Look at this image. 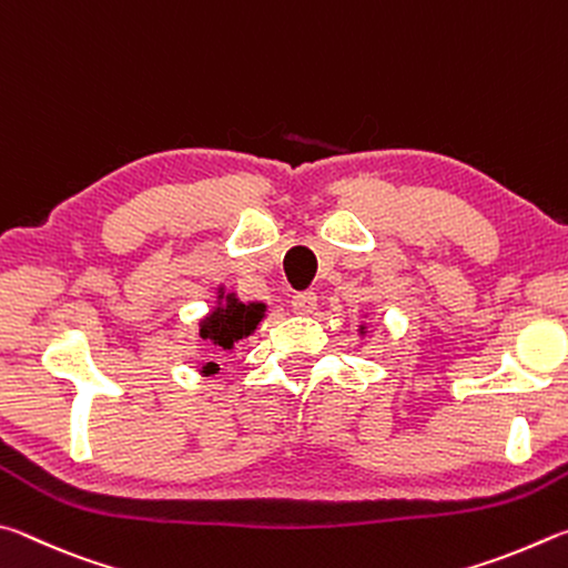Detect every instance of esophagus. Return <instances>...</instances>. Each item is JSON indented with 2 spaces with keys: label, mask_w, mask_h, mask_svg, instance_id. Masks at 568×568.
I'll use <instances>...</instances> for the list:
<instances>
[{
  "label": "esophagus",
  "mask_w": 568,
  "mask_h": 568,
  "mask_svg": "<svg viewBox=\"0 0 568 568\" xmlns=\"http://www.w3.org/2000/svg\"><path fill=\"white\" fill-rule=\"evenodd\" d=\"M292 310L296 314H312L316 310V294L314 292H300L292 296Z\"/></svg>",
  "instance_id": "esophagus-1"
}]
</instances>
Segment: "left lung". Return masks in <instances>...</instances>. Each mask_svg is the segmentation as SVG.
<instances>
[{
    "label": "left lung",
    "mask_w": 568,
    "mask_h": 568,
    "mask_svg": "<svg viewBox=\"0 0 568 568\" xmlns=\"http://www.w3.org/2000/svg\"><path fill=\"white\" fill-rule=\"evenodd\" d=\"M359 334H362V336L366 334V324H362V326H359Z\"/></svg>",
    "instance_id": "1"
}]
</instances>
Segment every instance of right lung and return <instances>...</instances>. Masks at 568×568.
<instances>
[{"label": "right lung", "mask_w": 568, "mask_h": 568, "mask_svg": "<svg viewBox=\"0 0 568 568\" xmlns=\"http://www.w3.org/2000/svg\"><path fill=\"white\" fill-rule=\"evenodd\" d=\"M266 316V304L262 302H239L234 292H229L224 286H219L216 304L212 306L202 322H199V336L204 342H212L214 346H222L224 352H232L236 342H242L244 336H252L254 329ZM219 372V364L206 362L202 366L204 376H212Z\"/></svg>", "instance_id": "right-lung-1"}]
</instances>
